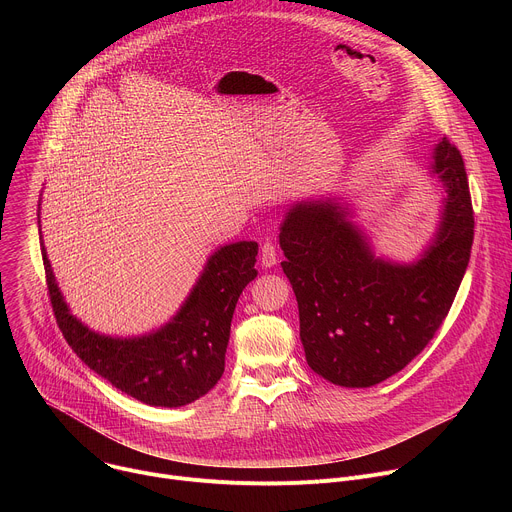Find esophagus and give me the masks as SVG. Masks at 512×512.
Instances as JSON below:
<instances>
[{
    "label": "esophagus",
    "mask_w": 512,
    "mask_h": 512,
    "mask_svg": "<svg viewBox=\"0 0 512 512\" xmlns=\"http://www.w3.org/2000/svg\"><path fill=\"white\" fill-rule=\"evenodd\" d=\"M261 265L265 267V269H269V267H273L275 263H277V251H275V247L271 245V243H265L263 247H261Z\"/></svg>",
    "instance_id": "34e87169"
}]
</instances>
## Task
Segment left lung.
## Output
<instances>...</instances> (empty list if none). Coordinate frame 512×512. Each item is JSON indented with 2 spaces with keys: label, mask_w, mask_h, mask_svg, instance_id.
<instances>
[{
  "label": "left lung",
  "mask_w": 512,
  "mask_h": 512,
  "mask_svg": "<svg viewBox=\"0 0 512 512\" xmlns=\"http://www.w3.org/2000/svg\"><path fill=\"white\" fill-rule=\"evenodd\" d=\"M442 190L440 221L413 261L377 255L336 196H310L285 210L279 225L283 273L300 310L310 369L326 381L373 387L425 348L448 316L470 261L474 214L464 160L442 137L427 158Z\"/></svg>",
  "instance_id": "8db88e82"
}]
</instances>
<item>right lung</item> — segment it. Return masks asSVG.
I'll list each match as a JSON object with an SVG mask.
<instances>
[{
    "mask_svg": "<svg viewBox=\"0 0 512 512\" xmlns=\"http://www.w3.org/2000/svg\"><path fill=\"white\" fill-rule=\"evenodd\" d=\"M40 245L62 336L115 389L152 407H182L206 395L223 377L235 306L245 285L257 277L255 241L212 251L178 312L160 328L137 336L97 332L72 314L56 283L42 229Z\"/></svg>",
    "mask_w": 512,
    "mask_h": 512,
    "instance_id": "1",
    "label": "right lung"
}]
</instances>
